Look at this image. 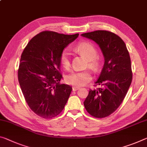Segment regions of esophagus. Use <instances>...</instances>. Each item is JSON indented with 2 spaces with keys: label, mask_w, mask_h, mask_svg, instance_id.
Segmentation results:
<instances>
[{
  "label": "esophagus",
  "mask_w": 147,
  "mask_h": 147,
  "mask_svg": "<svg viewBox=\"0 0 147 147\" xmlns=\"http://www.w3.org/2000/svg\"><path fill=\"white\" fill-rule=\"evenodd\" d=\"M79 88H80L78 87V86H73V91H76V90H78Z\"/></svg>",
  "instance_id": "obj_1"
}]
</instances>
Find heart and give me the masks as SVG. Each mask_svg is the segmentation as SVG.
<instances>
[{
  "label": "heart",
  "instance_id": "b5f03b06",
  "mask_svg": "<svg viewBox=\"0 0 147 147\" xmlns=\"http://www.w3.org/2000/svg\"><path fill=\"white\" fill-rule=\"evenodd\" d=\"M76 53L83 55L87 59V66L94 71H98L100 67V61L97 57V50L95 46L88 42H82L79 43L74 48ZM60 63L64 68L67 69L71 65L70 53L67 50H64L61 53L59 57ZM92 76L89 70L85 71H74L67 74L65 78L66 82L69 84L75 86H82L86 85L92 80Z\"/></svg>",
  "mask_w": 147,
  "mask_h": 147
}]
</instances>
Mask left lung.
I'll return each mask as SVG.
<instances>
[{"label":"left lung","instance_id":"8db88e82","mask_svg":"<svg viewBox=\"0 0 147 147\" xmlns=\"http://www.w3.org/2000/svg\"><path fill=\"white\" fill-rule=\"evenodd\" d=\"M99 46L105 63L95 85L90 89L84 105L90 115L103 118L115 112L124 101L132 81L131 59L126 46L119 36L98 30L81 34Z\"/></svg>","mask_w":147,"mask_h":147}]
</instances>
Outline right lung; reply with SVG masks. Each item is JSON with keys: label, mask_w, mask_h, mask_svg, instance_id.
<instances>
[{"label": "right lung", "mask_w": 147, "mask_h": 147, "mask_svg": "<svg viewBox=\"0 0 147 147\" xmlns=\"http://www.w3.org/2000/svg\"><path fill=\"white\" fill-rule=\"evenodd\" d=\"M78 35L42 31L29 42L21 55L18 72L21 89L30 109L41 118L57 116L68 101L73 88L59 84V57Z\"/></svg>", "instance_id": "1"}]
</instances>
